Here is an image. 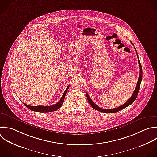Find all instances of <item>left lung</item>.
<instances>
[{
    "label": "left lung",
    "mask_w": 157,
    "mask_h": 157,
    "mask_svg": "<svg viewBox=\"0 0 157 157\" xmlns=\"http://www.w3.org/2000/svg\"><path fill=\"white\" fill-rule=\"evenodd\" d=\"M131 43L133 45V44L131 42ZM134 49L136 50V54H137V56L138 58V55H137V51H136V49L134 47ZM138 63H139V78H138V81H137V85H136V88L132 93V95L131 96V97L124 103L122 105L120 106V107H118L117 108H113V109H102L101 107H99V106H98L96 104H95L93 101L91 100V99L90 98L88 94L86 93V97H87V99L90 103V104L91 105V106L95 110H98V111H100V112H104V113H115V112H117L124 108H126V107H128V105H131L136 99L137 96V94H138V92H139V88H140V83H141V81H142V66H141V64L140 63V61L139 60V58H138Z\"/></svg>",
    "instance_id": "obj_1"
}]
</instances>
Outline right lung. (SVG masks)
Returning a JSON list of instances; mask_svg holds the SVG:
<instances>
[{
    "label": "right lung",
    "mask_w": 157,
    "mask_h": 157,
    "mask_svg": "<svg viewBox=\"0 0 157 157\" xmlns=\"http://www.w3.org/2000/svg\"><path fill=\"white\" fill-rule=\"evenodd\" d=\"M70 86V85H69L67 86V87L66 88L64 94H63L61 99L58 102H57L56 104H54L53 105H50V106H43V105H37V106H31V105H27L25 103H23L26 107H27L29 109L33 110V111H35V112H53L56 110L57 109H58L59 107H61L62 104L64 102V98L66 94V93L69 89Z\"/></svg>",
    "instance_id": "1"
}]
</instances>
